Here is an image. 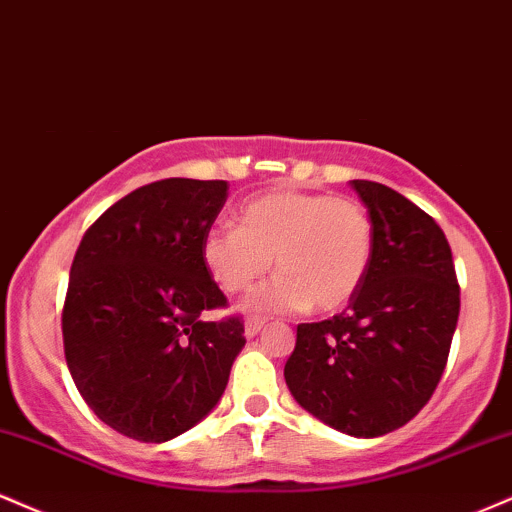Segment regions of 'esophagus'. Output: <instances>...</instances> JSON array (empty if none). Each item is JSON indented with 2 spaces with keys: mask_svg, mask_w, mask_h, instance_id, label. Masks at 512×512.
<instances>
[{
  "mask_svg": "<svg viewBox=\"0 0 512 512\" xmlns=\"http://www.w3.org/2000/svg\"><path fill=\"white\" fill-rule=\"evenodd\" d=\"M263 323H266V321H263V318H249V321L244 323V335H246V338H249V340L256 338V335L261 333Z\"/></svg>",
  "mask_w": 512,
  "mask_h": 512,
  "instance_id": "obj_1",
  "label": "esophagus"
}]
</instances>
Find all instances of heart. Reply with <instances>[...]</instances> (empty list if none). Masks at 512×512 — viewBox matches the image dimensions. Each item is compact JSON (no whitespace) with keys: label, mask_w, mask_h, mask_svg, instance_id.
Here are the masks:
<instances>
[{"label":"heart","mask_w":512,"mask_h":512,"mask_svg":"<svg viewBox=\"0 0 512 512\" xmlns=\"http://www.w3.org/2000/svg\"><path fill=\"white\" fill-rule=\"evenodd\" d=\"M374 254V225L352 198L275 191L239 210V227H210L203 266L225 292L254 287L273 266L278 278L246 302L249 311L333 314L359 292Z\"/></svg>","instance_id":"heart-1"}]
</instances>
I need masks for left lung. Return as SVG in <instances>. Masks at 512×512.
Returning a JSON list of instances; mask_svg holds the SVG:
<instances>
[{
  "mask_svg": "<svg viewBox=\"0 0 512 512\" xmlns=\"http://www.w3.org/2000/svg\"><path fill=\"white\" fill-rule=\"evenodd\" d=\"M350 184L374 225L369 270L342 314L299 323L285 381L323 424L376 438L405 426L434 395L458 326L460 287L431 215L386 184Z\"/></svg>",
  "mask_w": 512,
  "mask_h": 512,
  "instance_id": "1",
  "label": "left lung"
}]
</instances>
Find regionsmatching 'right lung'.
Here are the masks:
<instances>
[{"mask_svg":"<svg viewBox=\"0 0 512 512\" xmlns=\"http://www.w3.org/2000/svg\"><path fill=\"white\" fill-rule=\"evenodd\" d=\"M222 179H160L100 215L78 244L64 354L86 405L119 434L165 443L218 405L244 347L239 316L201 258L227 201Z\"/></svg>","mask_w":512,"mask_h":512,"instance_id":"1","label":"right lung"}]
</instances>
